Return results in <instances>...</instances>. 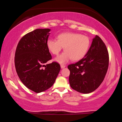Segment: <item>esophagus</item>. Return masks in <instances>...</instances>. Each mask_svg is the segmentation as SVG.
<instances>
[{
  "instance_id": "1",
  "label": "esophagus",
  "mask_w": 122,
  "mask_h": 122,
  "mask_svg": "<svg viewBox=\"0 0 122 122\" xmlns=\"http://www.w3.org/2000/svg\"><path fill=\"white\" fill-rule=\"evenodd\" d=\"M65 67H66L65 65H61V68L62 69L64 68H65Z\"/></svg>"
}]
</instances>
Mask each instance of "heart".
I'll return each instance as SVG.
<instances>
[{
    "mask_svg": "<svg viewBox=\"0 0 122 122\" xmlns=\"http://www.w3.org/2000/svg\"><path fill=\"white\" fill-rule=\"evenodd\" d=\"M90 45L88 36L73 32L62 33L57 36V40L49 39L47 41V48L55 55H58L64 47L65 51L55 59L60 63H65L71 59L74 61L81 60L86 56Z\"/></svg>",
    "mask_w": 122,
    "mask_h": 122,
    "instance_id": "b5f03b06",
    "label": "heart"
}]
</instances>
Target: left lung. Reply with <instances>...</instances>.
Masks as SVG:
<instances>
[{
	"label": "left lung",
	"instance_id": "left-lung-1",
	"mask_svg": "<svg viewBox=\"0 0 122 122\" xmlns=\"http://www.w3.org/2000/svg\"><path fill=\"white\" fill-rule=\"evenodd\" d=\"M109 53L106 45L96 36L83 58L68 66L71 88L83 94L90 93L101 85L109 66Z\"/></svg>",
	"mask_w": 122,
	"mask_h": 122
}]
</instances>
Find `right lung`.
I'll use <instances>...</instances> for the list:
<instances>
[{"instance_id":"add662e5","label":"right lung","mask_w":122,"mask_h":122,"mask_svg":"<svg viewBox=\"0 0 122 122\" xmlns=\"http://www.w3.org/2000/svg\"><path fill=\"white\" fill-rule=\"evenodd\" d=\"M51 30L36 29L20 39L16 47L14 63L20 80L36 93L44 92L53 85L60 71L56 62L45 63L51 59L47 46Z\"/></svg>"}]
</instances>
